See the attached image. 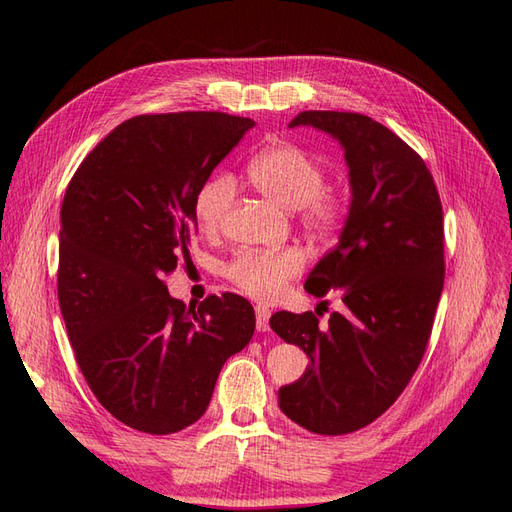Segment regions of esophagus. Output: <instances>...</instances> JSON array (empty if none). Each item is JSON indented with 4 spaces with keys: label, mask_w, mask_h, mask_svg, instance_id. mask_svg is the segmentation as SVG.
Returning a JSON list of instances; mask_svg holds the SVG:
<instances>
[{
    "label": "esophagus",
    "mask_w": 512,
    "mask_h": 512,
    "mask_svg": "<svg viewBox=\"0 0 512 512\" xmlns=\"http://www.w3.org/2000/svg\"><path fill=\"white\" fill-rule=\"evenodd\" d=\"M255 318H257V331L259 333H266L268 329H270V309L268 307H264V305H257L255 307Z\"/></svg>",
    "instance_id": "1"
}]
</instances>
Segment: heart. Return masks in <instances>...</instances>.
<instances>
[{
    "label": "heart",
    "instance_id": "b5f03b06",
    "mask_svg": "<svg viewBox=\"0 0 512 512\" xmlns=\"http://www.w3.org/2000/svg\"><path fill=\"white\" fill-rule=\"evenodd\" d=\"M324 166L292 142H279L257 153L248 164V179L268 201L283 209H300L305 227L318 235H331L346 218V203L339 194L324 190ZM235 196L229 175L209 179L194 203L196 225L216 231L225 220ZM305 257L296 248L277 253H244L229 266V279L248 296L277 298L285 283L303 270Z\"/></svg>",
    "mask_w": 512,
    "mask_h": 512
}]
</instances>
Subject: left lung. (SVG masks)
Segmentation results:
<instances>
[{
	"instance_id": "1",
	"label": "left lung",
	"mask_w": 512,
	"mask_h": 512,
	"mask_svg": "<svg viewBox=\"0 0 512 512\" xmlns=\"http://www.w3.org/2000/svg\"><path fill=\"white\" fill-rule=\"evenodd\" d=\"M342 144L350 205L339 242L305 290H339L346 311L322 329L311 311H277L270 329L309 365L279 389L281 411L318 435L372 424L398 400L424 357L443 290V212L430 170L409 144L357 112H300Z\"/></svg>"
}]
</instances>
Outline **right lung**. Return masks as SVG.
<instances>
[{"label":"right lung","mask_w":512,"mask_h":512,"mask_svg":"<svg viewBox=\"0 0 512 512\" xmlns=\"http://www.w3.org/2000/svg\"><path fill=\"white\" fill-rule=\"evenodd\" d=\"M255 121L144 114L86 155L60 209L58 298L77 365L119 422L149 435L194 424L225 361L255 333L238 294L188 307L164 274L188 257L194 203Z\"/></svg>","instance_id":"right-lung-1"}]
</instances>
